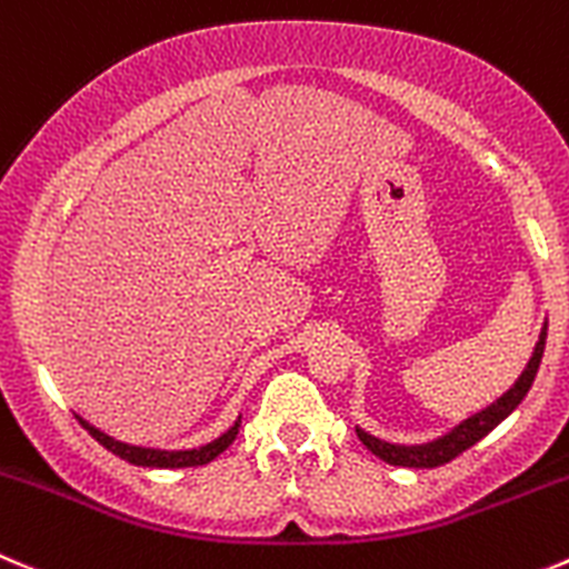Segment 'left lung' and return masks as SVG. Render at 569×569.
<instances>
[{"label":"left lung","instance_id":"left-lung-1","mask_svg":"<svg viewBox=\"0 0 569 569\" xmlns=\"http://www.w3.org/2000/svg\"><path fill=\"white\" fill-rule=\"evenodd\" d=\"M545 338H548V323L542 327L537 349H533L531 360H528L525 371L519 375V380L513 382V388H508V393H502L495 405H489L486 410H480V413L469 416L467 421H461V425H458L452 432H447V436L436 438V441L416 443V447H405V443L380 441V438L369 436V432L357 427V438H360V441L366 443L377 458H382L386 463H393V467L432 469V467L450 463L452 458H458L461 452H467L469 447H475L480 438L489 436V432L495 430V427L500 425L511 410H517V405L522 402L525 393L531 391L533 377H537L539 362H542V355H545Z\"/></svg>","mask_w":569,"mask_h":569}]
</instances>
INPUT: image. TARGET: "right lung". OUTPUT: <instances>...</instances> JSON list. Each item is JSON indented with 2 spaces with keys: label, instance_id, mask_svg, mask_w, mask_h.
I'll return each mask as SVG.
<instances>
[{
  "label": "right lung",
  "instance_id": "right-lung-1",
  "mask_svg": "<svg viewBox=\"0 0 569 569\" xmlns=\"http://www.w3.org/2000/svg\"><path fill=\"white\" fill-rule=\"evenodd\" d=\"M80 425L89 430L91 438H97V441H100L108 452L119 456L122 461L133 463V467H153V469L203 467V463L214 461V458H218L231 441H234L237 430H240V421H234V427H229L223 436L214 438V441L207 443V447H198V450H150V447H131V443H126V441H117V438L106 436V432L97 430V427H91L89 421H83V419H80Z\"/></svg>",
  "mask_w": 569,
  "mask_h": 569
}]
</instances>
